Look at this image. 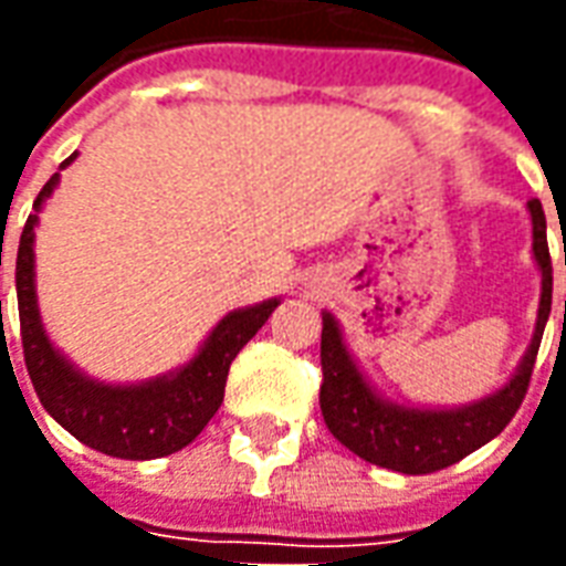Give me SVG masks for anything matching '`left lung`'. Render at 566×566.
I'll return each mask as SVG.
<instances>
[{
  "instance_id": "1",
  "label": "left lung",
  "mask_w": 566,
  "mask_h": 566,
  "mask_svg": "<svg viewBox=\"0 0 566 566\" xmlns=\"http://www.w3.org/2000/svg\"><path fill=\"white\" fill-rule=\"evenodd\" d=\"M534 227V263L539 270V308H536L534 336L518 367L500 388L473 403L461 406H421L397 403L369 381L357 357L345 343L339 321L324 308L321 321V416L331 433L357 458L388 467L397 473L421 475L451 467L470 451L482 449L497 437L518 412L527 381L534 373L539 339L552 312V260L546 245V214L539 199L527 202ZM566 263V258H564ZM566 308V303H564Z\"/></svg>"
}]
</instances>
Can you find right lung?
Returning a JSON list of instances; mask_svg holds the SVG:
<instances>
[{"instance_id": "right-lung-1", "label": "right lung", "mask_w": 566, "mask_h": 566, "mask_svg": "<svg viewBox=\"0 0 566 566\" xmlns=\"http://www.w3.org/2000/svg\"><path fill=\"white\" fill-rule=\"evenodd\" d=\"M75 157L78 150L60 163V169H66ZM56 185H60V172L51 175V181L32 202V214L20 233L18 270H14L23 357L35 394L56 424L66 427L84 446L112 458L150 461L185 449L221 409L233 357L266 324V318L282 303V296L227 312L202 339L197 355L163 376L145 381L93 379L51 343L35 294V227L44 202L54 197Z\"/></svg>"}]
</instances>
